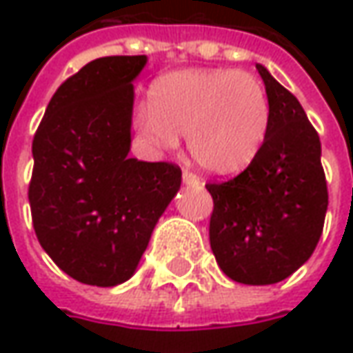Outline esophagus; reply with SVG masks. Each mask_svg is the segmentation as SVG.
I'll use <instances>...</instances> for the list:
<instances>
[{
  "mask_svg": "<svg viewBox=\"0 0 353 353\" xmlns=\"http://www.w3.org/2000/svg\"><path fill=\"white\" fill-rule=\"evenodd\" d=\"M182 182H184L186 186H194V188H200V186H202V182H200V179H198L196 174H192V172H190V171L182 172Z\"/></svg>",
  "mask_w": 353,
  "mask_h": 353,
  "instance_id": "1",
  "label": "esophagus"
}]
</instances>
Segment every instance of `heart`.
<instances>
[{
  "instance_id": "b5f03b06",
  "label": "heart",
  "mask_w": 353,
  "mask_h": 353,
  "mask_svg": "<svg viewBox=\"0 0 353 353\" xmlns=\"http://www.w3.org/2000/svg\"><path fill=\"white\" fill-rule=\"evenodd\" d=\"M134 128L159 153L174 151L186 134L194 163L212 176L231 179L259 157L270 128V101L247 72L176 70L151 85L149 103L134 112Z\"/></svg>"
}]
</instances>
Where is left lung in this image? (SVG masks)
I'll list each match as a JSON object with an SVG mask.
<instances>
[{"label":"left lung","instance_id":"8db88e82","mask_svg":"<svg viewBox=\"0 0 353 353\" xmlns=\"http://www.w3.org/2000/svg\"><path fill=\"white\" fill-rule=\"evenodd\" d=\"M270 101V128L256 161L221 184L214 198L210 245L225 276L247 285L290 278L311 259L325 225L328 190L321 139L303 106L256 63Z\"/></svg>","mask_w":353,"mask_h":353}]
</instances>
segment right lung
<instances>
[{"mask_svg":"<svg viewBox=\"0 0 353 353\" xmlns=\"http://www.w3.org/2000/svg\"><path fill=\"white\" fill-rule=\"evenodd\" d=\"M148 56L89 61L54 93L32 139L28 202L42 248L73 280L112 288L134 276L181 188L172 163L132 159L134 79Z\"/></svg>","mask_w":353,"mask_h":353,"instance_id":"obj_1","label":"right lung"}]
</instances>
